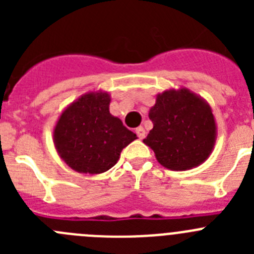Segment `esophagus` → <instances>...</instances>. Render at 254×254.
I'll use <instances>...</instances> for the list:
<instances>
[{
  "label": "esophagus",
  "mask_w": 254,
  "mask_h": 254,
  "mask_svg": "<svg viewBox=\"0 0 254 254\" xmlns=\"http://www.w3.org/2000/svg\"><path fill=\"white\" fill-rule=\"evenodd\" d=\"M136 133H137V136H138V138H143L145 137V134H146V132H145V129H143V127H137V128H136Z\"/></svg>",
  "instance_id": "esophagus-1"
}]
</instances>
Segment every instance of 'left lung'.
I'll use <instances>...</instances> for the list:
<instances>
[{
  "mask_svg": "<svg viewBox=\"0 0 254 254\" xmlns=\"http://www.w3.org/2000/svg\"><path fill=\"white\" fill-rule=\"evenodd\" d=\"M154 123L143 143L164 168L190 170L205 163L214 150L217 127L210 104L187 87L156 95L149 111Z\"/></svg>",
  "mask_w": 254,
  "mask_h": 254,
  "instance_id": "left-lung-1",
  "label": "left lung"
}]
</instances>
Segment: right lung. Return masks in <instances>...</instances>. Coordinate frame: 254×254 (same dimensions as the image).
Listing matches in <instances>:
<instances>
[{
    "label": "right lung",
    "mask_w": 254,
    "mask_h": 254,
    "mask_svg": "<svg viewBox=\"0 0 254 254\" xmlns=\"http://www.w3.org/2000/svg\"><path fill=\"white\" fill-rule=\"evenodd\" d=\"M107 91H89L67 105L53 128L60 158L75 172L100 174L114 167L121 152L137 138L109 112Z\"/></svg>",
    "instance_id": "obj_1"
}]
</instances>
